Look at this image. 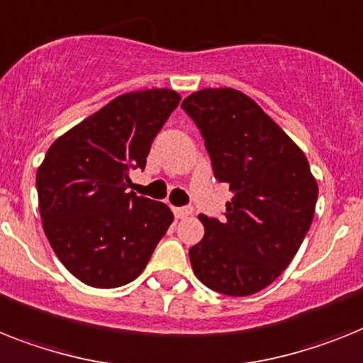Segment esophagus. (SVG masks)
Segmentation results:
<instances>
[{
	"label": "esophagus",
	"mask_w": 363,
	"mask_h": 363,
	"mask_svg": "<svg viewBox=\"0 0 363 363\" xmlns=\"http://www.w3.org/2000/svg\"><path fill=\"white\" fill-rule=\"evenodd\" d=\"M173 214H175L177 219L190 218V216L194 214V208H191V206H182V208H173Z\"/></svg>",
	"instance_id": "esophagus-1"
}]
</instances>
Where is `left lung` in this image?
Listing matches in <instances>:
<instances>
[{
  "label": "left lung",
  "mask_w": 363,
  "mask_h": 363,
  "mask_svg": "<svg viewBox=\"0 0 363 363\" xmlns=\"http://www.w3.org/2000/svg\"><path fill=\"white\" fill-rule=\"evenodd\" d=\"M182 108L201 129L216 179L234 191L223 221L199 216L205 236L190 249L191 269L218 294H257L299 251L318 181L299 145L240 90L203 88Z\"/></svg>",
  "instance_id": "1"
}]
</instances>
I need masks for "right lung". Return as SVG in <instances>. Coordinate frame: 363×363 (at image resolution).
<instances>
[{"label": "right lung", "instance_id": "add662e5", "mask_svg": "<svg viewBox=\"0 0 363 363\" xmlns=\"http://www.w3.org/2000/svg\"><path fill=\"white\" fill-rule=\"evenodd\" d=\"M181 101L169 88L114 97L55 140L36 172L42 227L64 267L92 288H118L145 269L169 206L129 191L151 142Z\"/></svg>", "mask_w": 363, "mask_h": 363}]
</instances>
